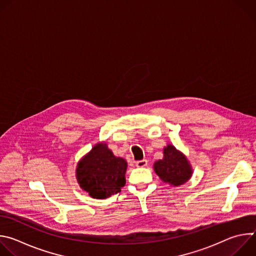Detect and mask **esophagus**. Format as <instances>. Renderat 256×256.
<instances>
[{
    "instance_id": "obj_1",
    "label": "esophagus",
    "mask_w": 256,
    "mask_h": 256,
    "mask_svg": "<svg viewBox=\"0 0 256 256\" xmlns=\"http://www.w3.org/2000/svg\"><path fill=\"white\" fill-rule=\"evenodd\" d=\"M148 165V161L147 160H140V161H136V166L138 167V168H142V167H146Z\"/></svg>"
}]
</instances>
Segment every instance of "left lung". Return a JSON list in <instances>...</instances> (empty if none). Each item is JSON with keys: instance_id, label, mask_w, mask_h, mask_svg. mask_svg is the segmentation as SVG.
Instances as JSON below:
<instances>
[{"instance_id": "1", "label": "left lung", "mask_w": 256, "mask_h": 256, "mask_svg": "<svg viewBox=\"0 0 256 256\" xmlns=\"http://www.w3.org/2000/svg\"><path fill=\"white\" fill-rule=\"evenodd\" d=\"M163 153V159L156 161L154 164L156 174L163 182L170 186L184 184L192 174V166L186 157L172 144H167Z\"/></svg>"}]
</instances>
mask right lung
Masks as SVG:
<instances>
[{"label": "right lung", "instance_id": "right-lung-1", "mask_svg": "<svg viewBox=\"0 0 256 256\" xmlns=\"http://www.w3.org/2000/svg\"><path fill=\"white\" fill-rule=\"evenodd\" d=\"M128 163L116 157L105 142H98L78 163L76 177L81 188L93 198H107L126 184Z\"/></svg>", "mask_w": 256, "mask_h": 256}]
</instances>
